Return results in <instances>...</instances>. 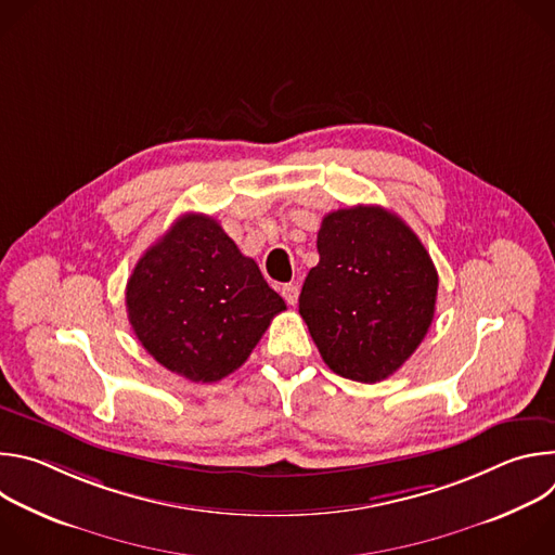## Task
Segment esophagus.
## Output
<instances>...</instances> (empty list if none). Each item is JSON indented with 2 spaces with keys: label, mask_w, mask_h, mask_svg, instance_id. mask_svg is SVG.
Masks as SVG:
<instances>
[{
  "label": "esophagus",
  "mask_w": 555,
  "mask_h": 555,
  "mask_svg": "<svg viewBox=\"0 0 555 555\" xmlns=\"http://www.w3.org/2000/svg\"><path fill=\"white\" fill-rule=\"evenodd\" d=\"M298 285L296 283H285L283 287H281V294H283V298H285V302L287 305H296V300H298Z\"/></svg>",
  "instance_id": "esophagus-1"
}]
</instances>
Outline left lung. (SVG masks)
<instances>
[{
  "instance_id": "8db88e82",
  "label": "left lung",
  "mask_w": 555,
  "mask_h": 555,
  "mask_svg": "<svg viewBox=\"0 0 555 555\" xmlns=\"http://www.w3.org/2000/svg\"><path fill=\"white\" fill-rule=\"evenodd\" d=\"M321 261L309 270L298 311L325 364L375 384L422 345L435 315L439 276L420 236L382 206L325 215Z\"/></svg>"
}]
</instances>
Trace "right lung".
<instances>
[{
  "mask_svg": "<svg viewBox=\"0 0 555 555\" xmlns=\"http://www.w3.org/2000/svg\"><path fill=\"white\" fill-rule=\"evenodd\" d=\"M142 347L171 373L217 382L240 369L285 300L208 215H182L135 263L125 292Z\"/></svg>",
  "mask_w": 555,
  "mask_h": 555,
  "instance_id": "right-lung-1",
  "label": "right lung"
}]
</instances>
